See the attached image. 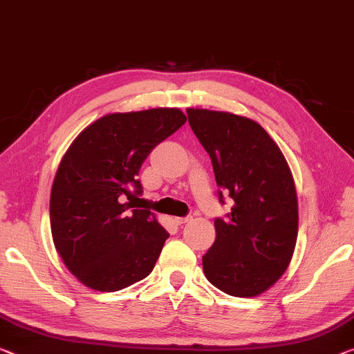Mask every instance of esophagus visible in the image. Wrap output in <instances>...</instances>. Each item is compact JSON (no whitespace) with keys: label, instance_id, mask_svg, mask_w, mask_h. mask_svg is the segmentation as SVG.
I'll use <instances>...</instances> for the list:
<instances>
[{"label":"esophagus","instance_id":"obj_1","mask_svg":"<svg viewBox=\"0 0 354 354\" xmlns=\"http://www.w3.org/2000/svg\"><path fill=\"white\" fill-rule=\"evenodd\" d=\"M192 220H193L192 215H188V216H177L176 223H177V225H185V223H188V221H192Z\"/></svg>","mask_w":354,"mask_h":354}]
</instances>
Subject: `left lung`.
<instances>
[{"mask_svg":"<svg viewBox=\"0 0 354 354\" xmlns=\"http://www.w3.org/2000/svg\"><path fill=\"white\" fill-rule=\"evenodd\" d=\"M207 151L215 180L234 205L215 220L214 245L203 257L212 285L236 297H254L283 275L297 239V194L290 166L268 131L252 118L187 109Z\"/></svg>","mask_w":354,"mask_h":354,"instance_id":"8db88e82","label":"left lung"}]
</instances>
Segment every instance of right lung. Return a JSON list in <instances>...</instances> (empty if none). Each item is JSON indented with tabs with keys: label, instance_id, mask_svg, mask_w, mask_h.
<instances>
[{
	"label": "right lung",
	"instance_id": "1",
	"mask_svg": "<svg viewBox=\"0 0 354 354\" xmlns=\"http://www.w3.org/2000/svg\"><path fill=\"white\" fill-rule=\"evenodd\" d=\"M187 122L180 109L109 113L86 127L59 162L50 193L53 243L85 286L118 291L155 268L166 232L142 194L139 169Z\"/></svg>",
	"mask_w": 354,
	"mask_h": 354
}]
</instances>
